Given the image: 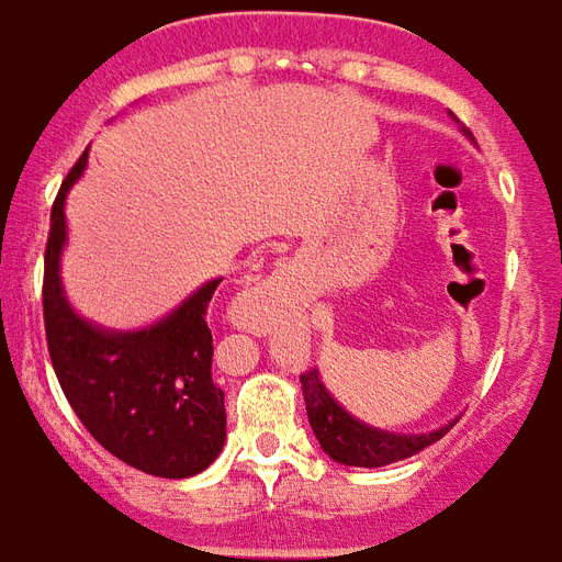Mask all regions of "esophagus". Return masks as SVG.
Instances as JSON below:
<instances>
[{
	"label": "esophagus",
	"instance_id": "esophagus-1",
	"mask_svg": "<svg viewBox=\"0 0 562 562\" xmlns=\"http://www.w3.org/2000/svg\"><path fill=\"white\" fill-rule=\"evenodd\" d=\"M268 294H273L271 282H257V285H250L241 296H245V300H259V296H268Z\"/></svg>",
	"mask_w": 562,
	"mask_h": 562
}]
</instances>
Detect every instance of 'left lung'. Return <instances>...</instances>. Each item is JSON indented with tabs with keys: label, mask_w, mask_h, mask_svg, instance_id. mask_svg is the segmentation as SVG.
<instances>
[{
	"label": "left lung",
	"mask_w": 562,
	"mask_h": 562,
	"mask_svg": "<svg viewBox=\"0 0 562 562\" xmlns=\"http://www.w3.org/2000/svg\"><path fill=\"white\" fill-rule=\"evenodd\" d=\"M305 398V413H308V424H312L314 436L321 441L335 462L352 464V468H384V464L401 462L409 456L422 453L424 447H430L432 441L445 439L450 427L456 422L445 424L439 430L422 432V436H404V432H386L378 430L372 424H363L358 418L346 413L337 404L328 390L323 386V378L317 369H308L300 375Z\"/></svg>",
	"instance_id": "left-lung-1"
}]
</instances>
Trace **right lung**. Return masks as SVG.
<instances>
[{"label": "right lung", "mask_w": 562, "mask_h": 562, "mask_svg": "<svg viewBox=\"0 0 562 562\" xmlns=\"http://www.w3.org/2000/svg\"><path fill=\"white\" fill-rule=\"evenodd\" d=\"M71 167L52 207L45 241L43 317L57 381L91 439L121 462L161 479L202 473L225 445V392L213 381L207 305L222 280L187 296L170 317L140 331H106L80 321L59 285Z\"/></svg>", "instance_id": "obj_1"}]
</instances>
